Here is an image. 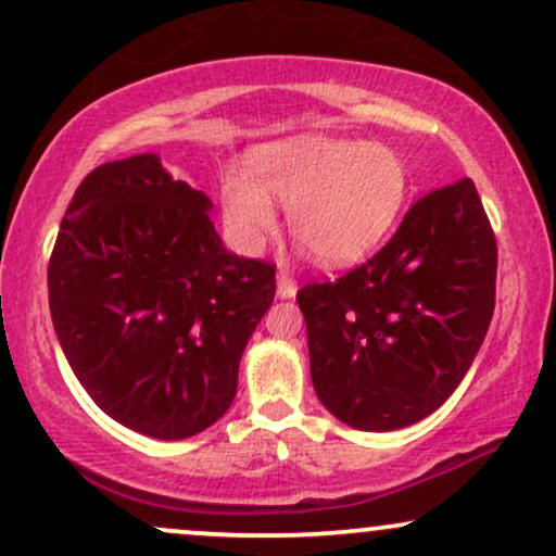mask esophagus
Here are the masks:
<instances>
[{
	"mask_svg": "<svg viewBox=\"0 0 556 556\" xmlns=\"http://www.w3.org/2000/svg\"><path fill=\"white\" fill-rule=\"evenodd\" d=\"M277 295L279 298H295L298 295V282L290 271L277 274Z\"/></svg>",
	"mask_w": 556,
	"mask_h": 556,
	"instance_id": "34e87169",
	"label": "esophagus"
}]
</instances>
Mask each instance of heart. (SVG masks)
I'll return each mask as SVG.
<instances>
[{
  "label": "heart",
  "instance_id": "1",
  "mask_svg": "<svg viewBox=\"0 0 556 556\" xmlns=\"http://www.w3.org/2000/svg\"><path fill=\"white\" fill-rule=\"evenodd\" d=\"M406 197L409 170L396 150L305 134L253 152L251 173L227 170L219 202L240 251L256 253L277 232L279 199L292 236L320 264L344 266L386 238Z\"/></svg>",
  "mask_w": 556,
  "mask_h": 556
}]
</instances>
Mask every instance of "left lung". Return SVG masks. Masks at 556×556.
Instances as JSON below:
<instances>
[{
    "label": "left lung",
    "mask_w": 556,
    "mask_h": 556,
    "mask_svg": "<svg viewBox=\"0 0 556 556\" xmlns=\"http://www.w3.org/2000/svg\"><path fill=\"white\" fill-rule=\"evenodd\" d=\"M494 279L497 240L473 180L417 199L376 256L298 292L320 404L367 432L443 406L490 329Z\"/></svg>",
    "instance_id": "8db88e82"
}]
</instances>
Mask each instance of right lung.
<instances>
[{
	"mask_svg": "<svg viewBox=\"0 0 556 556\" xmlns=\"http://www.w3.org/2000/svg\"><path fill=\"white\" fill-rule=\"evenodd\" d=\"M206 193L157 155L98 165L49 261L53 331L109 417L184 440L230 409L238 365L274 300V264L223 245Z\"/></svg>",
	"mask_w": 556,
	"mask_h": 556,
	"instance_id": "add662e5",
	"label": "right lung"
}]
</instances>
